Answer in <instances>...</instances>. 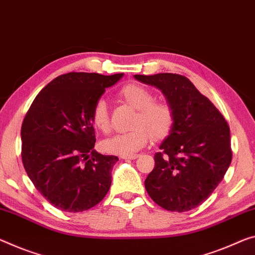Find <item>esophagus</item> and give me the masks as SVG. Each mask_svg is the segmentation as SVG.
<instances>
[{"label": "esophagus", "instance_id": "1", "mask_svg": "<svg viewBox=\"0 0 255 255\" xmlns=\"http://www.w3.org/2000/svg\"><path fill=\"white\" fill-rule=\"evenodd\" d=\"M139 155L138 154H131V155H122L121 156V158L123 159H135L138 158Z\"/></svg>", "mask_w": 255, "mask_h": 255}]
</instances>
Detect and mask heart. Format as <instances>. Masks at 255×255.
Instances as JSON below:
<instances>
[{"label":"heart","mask_w":255,"mask_h":255,"mask_svg":"<svg viewBox=\"0 0 255 255\" xmlns=\"http://www.w3.org/2000/svg\"><path fill=\"white\" fill-rule=\"evenodd\" d=\"M120 96L136 109L130 132L120 133L106 139L103 148L111 154L131 155L140 150L148 142L150 134L154 138L165 135L173 124V109L164 101H154V93L143 85L131 83L121 89ZM92 123L98 130L107 132L109 128V114L107 104L99 99L93 106Z\"/></svg>","instance_id":"b5f03b06"}]
</instances>
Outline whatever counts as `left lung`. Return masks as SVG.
<instances>
[{
  "mask_svg": "<svg viewBox=\"0 0 255 255\" xmlns=\"http://www.w3.org/2000/svg\"><path fill=\"white\" fill-rule=\"evenodd\" d=\"M162 91L173 109V124L155 154L144 187L152 201L171 212L193 210L209 198L232 163L225 117L187 77L134 75Z\"/></svg>",
  "mask_w": 255,
  "mask_h": 255,
  "instance_id": "1",
  "label": "left lung"
}]
</instances>
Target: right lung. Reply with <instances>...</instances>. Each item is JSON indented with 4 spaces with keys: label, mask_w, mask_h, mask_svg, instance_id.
Wrapping results in <instances>:
<instances>
[{
    "label": "right lung",
    "mask_w": 255,
    "mask_h": 255,
    "mask_svg": "<svg viewBox=\"0 0 255 255\" xmlns=\"http://www.w3.org/2000/svg\"><path fill=\"white\" fill-rule=\"evenodd\" d=\"M124 76L68 73L35 98L21 125V158L34 186L65 212L91 209L108 193L116 156L95 148L93 106Z\"/></svg>",
    "instance_id": "obj_1"
}]
</instances>
